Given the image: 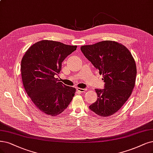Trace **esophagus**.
<instances>
[{"mask_svg":"<svg viewBox=\"0 0 153 153\" xmlns=\"http://www.w3.org/2000/svg\"><path fill=\"white\" fill-rule=\"evenodd\" d=\"M77 91L79 93H85L86 91V89H82V88H77Z\"/></svg>","mask_w":153,"mask_h":153,"instance_id":"34e87169","label":"esophagus"}]
</instances>
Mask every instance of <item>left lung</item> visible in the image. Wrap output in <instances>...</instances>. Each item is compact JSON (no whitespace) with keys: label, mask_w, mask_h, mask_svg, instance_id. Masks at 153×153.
Here are the masks:
<instances>
[{"label":"left lung","mask_w":153,"mask_h":153,"mask_svg":"<svg viewBox=\"0 0 153 153\" xmlns=\"http://www.w3.org/2000/svg\"><path fill=\"white\" fill-rule=\"evenodd\" d=\"M82 52L99 71L105 89H95L98 98L89 109L101 117H108L119 110L135 86L137 68L130 51L121 43L103 41L84 45Z\"/></svg>","instance_id":"left-lung-1"}]
</instances>
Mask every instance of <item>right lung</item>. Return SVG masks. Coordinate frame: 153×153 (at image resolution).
Masks as SVG:
<instances>
[{
  "label": "right lung",
  "instance_id": "obj_1",
  "mask_svg": "<svg viewBox=\"0 0 153 153\" xmlns=\"http://www.w3.org/2000/svg\"><path fill=\"white\" fill-rule=\"evenodd\" d=\"M77 48L52 40H42L27 49L21 60L25 91L38 109L50 116L62 114L75 94L74 88L64 85L55 76L62 62Z\"/></svg>",
  "mask_w": 153,
  "mask_h": 153
}]
</instances>
